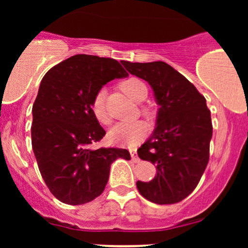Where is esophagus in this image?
<instances>
[{
	"label": "esophagus",
	"instance_id": "34e87169",
	"mask_svg": "<svg viewBox=\"0 0 248 248\" xmlns=\"http://www.w3.org/2000/svg\"><path fill=\"white\" fill-rule=\"evenodd\" d=\"M129 153H130V156H132L133 161L139 162V157H138V155H136V149L132 148V149H129Z\"/></svg>",
	"mask_w": 248,
	"mask_h": 248
}]
</instances>
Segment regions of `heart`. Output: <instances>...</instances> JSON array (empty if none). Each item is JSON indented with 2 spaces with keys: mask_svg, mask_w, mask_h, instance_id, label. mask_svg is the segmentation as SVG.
I'll list each match as a JSON object with an SVG mask.
<instances>
[{
  "mask_svg": "<svg viewBox=\"0 0 248 248\" xmlns=\"http://www.w3.org/2000/svg\"><path fill=\"white\" fill-rule=\"evenodd\" d=\"M121 90L135 102H142L148 95L146 84L138 78H129L124 80L121 84ZM105 96H106V93L104 90L96 92L92 104H91V109H92L93 115L100 124H108L110 119L107 113L106 105H105ZM147 130V126L141 121L119 122L110 128L108 138L113 143L130 146V144H135L142 138H144Z\"/></svg>",
  "mask_w": 248,
  "mask_h": 248,
  "instance_id": "1",
  "label": "heart"
}]
</instances>
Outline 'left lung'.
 Here are the masks:
<instances>
[{"instance_id":"1","label":"left lung","mask_w":248,"mask_h":248,"mask_svg":"<svg viewBox=\"0 0 248 248\" xmlns=\"http://www.w3.org/2000/svg\"><path fill=\"white\" fill-rule=\"evenodd\" d=\"M121 62L150 85L160 106L155 129L138 149L139 157L155 164L157 173L136 186L153 203H178L195 190L209 162L211 112L197 88L167 62Z\"/></svg>"}]
</instances>
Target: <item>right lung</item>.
Here are the masks:
<instances>
[{"instance_id": "obj_1", "label": "right lung", "mask_w": 248, "mask_h": 248, "mask_svg": "<svg viewBox=\"0 0 248 248\" xmlns=\"http://www.w3.org/2000/svg\"><path fill=\"white\" fill-rule=\"evenodd\" d=\"M127 76L115 59L76 55L43 77L32 106L31 142L45 184L62 203L93 201L106 186L110 164L130 160L127 149L90 148L106 134L91 109L93 98L108 81Z\"/></svg>"}]
</instances>
